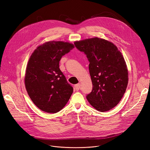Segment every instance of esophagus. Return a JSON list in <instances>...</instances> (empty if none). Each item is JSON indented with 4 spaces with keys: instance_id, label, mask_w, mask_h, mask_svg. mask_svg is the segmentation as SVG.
Segmentation results:
<instances>
[{
    "instance_id": "34e87169",
    "label": "esophagus",
    "mask_w": 150,
    "mask_h": 150,
    "mask_svg": "<svg viewBox=\"0 0 150 150\" xmlns=\"http://www.w3.org/2000/svg\"><path fill=\"white\" fill-rule=\"evenodd\" d=\"M81 86V85L80 83H78V84H76V85H75V89L76 91H78V90L80 89Z\"/></svg>"
}]
</instances>
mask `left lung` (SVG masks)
Returning <instances> with one entry per match:
<instances>
[{"label":"left lung","instance_id":"left-lung-1","mask_svg":"<svg viewBox=\"0 0 150 150\" xmlns=\"http://www.w3.org/2000/svg\"><path fill=\"white\" fill-rule=\"evenodd\" d=\"M90 62L93 90L87 99L94 109L106 112L122 98L128 83V71L120 50L113 42L98 37L74 42Z\"/></svg>","mask_w":150,"mask_h":150}]
</instances>
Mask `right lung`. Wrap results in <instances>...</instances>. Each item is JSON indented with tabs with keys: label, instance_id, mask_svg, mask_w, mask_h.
Here are the masks:
<instances>
[{
	"label": "right lung",
	"instance_id": "1",
	"mask_svg": "<svg viewBox=\"0 0 150 150\" xmlns=\"http://www.w3.org/2000/svg\"><path fill=\"white\" fill-rule=\"evenodd\" d=\"M74 47L69 42L50 41L38 46L31 54L25 70V86L41 110L56 113L69 101L74 90L59 69V61Z\"/></svg>",
	"mask_w": 150,
	"mask_h": 150
}]
</instances>
